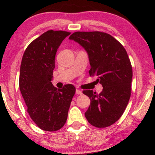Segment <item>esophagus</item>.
Here are the masks:
<instances>
[{"instance_id": "obj_1", "label": "esophagus", "mask_w": 155, "mask_h": 155, "mask_svg": "<svg viewBox=\"0 0 155 155\" xmlns=\"http://www.w3.org/2000/svg\"><path fill=\"white\" fill-rule=\"evenodd\" d=\"M76 94H82V91L80 90H76Z\"/></svg>"}]
</instances>
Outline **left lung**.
<instances>
[{
	"label": "left lung",
	"mask_w": 155,
	"mask_h": 155,
	"mask_svg": "<svg viewBox=\"0 0 155 155\" xmlns=\"http://www.w3.org/2000/svg\"><path fill=\"white\" fill-rule=\"evenodd\" d=\"M69 39L84 48L90 60V75H97L103 87L99 94L83 91L91 101L85 117L97 128L111 126L124 114L130 97L133 70L128 54L115 38L101 31H77Z\"/></svg>",
	"instance_id": "8db88e82"
}]
</instances>
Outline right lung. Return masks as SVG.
Returning a JSON list of instances; mask_svg holds the SVG:
<instances>
[{"instance_id": "1", "label": "right lung", "mask_w": 155, "mask_h": 155, "mask_svg": "<svg viewBox=\"0 0 155 155\" xmlns=\"http://www.w3.org/2000/svg\"><path fill=\"white\" fill-rule=\"evenodd\" d=\"M70 35L65 31H46L29 44L21 62L19 86L27 112L46 131H56L64 126L75 93L73 84L57 90L51 83L57 50Z\"/></svg>"}]
</instances>
